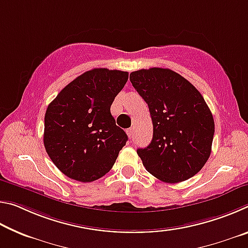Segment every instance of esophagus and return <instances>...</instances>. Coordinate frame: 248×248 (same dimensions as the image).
<instances>
[{
    "label": "esophagus",
    "mask_w": 248,
    "mask_h": 248,
    "mask_svg": "<svg viewBox=\"0 0 248 248\" xmlns=\"http://www.w3.org/2000/svg\"><path fill=\"white\" fill-rule=\"evenodd\" d=\"M127 134H128V137L130 138V139H131L132 136H133V129H131V128L128 129L127 130Z\"/></svg>",
    "instance_id": "esophagus-1"
}]
</instances>
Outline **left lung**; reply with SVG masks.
Here are the masks:
<instances>
[{
    "instance_id": "left-lung-1",
    "label": "left lung",
    "mask_w": 248,
    "mask_h": 248,
    "mask_svg": "<svg viewBox=\"0 0 248 248\" xmlns=\"http://www.w3.org/2000/svg\"><path fill=\"white\" fill-rule=\"evenodd\" d=\"M134 89L148 104L153 138L137 153L150 174L164 183L195 176L211 153L215 120L200 92L170 69L130 73Z\"/></svg>"
}]
</instances>
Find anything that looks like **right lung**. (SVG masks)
<instances>
[{
    "label": "right lung",
    "mask_w": 248,
    "mask_h": 248,
    "mask_svg": "<svg viewBox=\"0 0 248 248\" xmlns=\"http://www.w3.org/2000/svg\"><path fill=\"white\" fill-rule=\"evenodd\" d=\"M128 75L119 70H90L69 83L49 104L44 144L65 176L91 183L114 166L128 136L116 124L110 106Z\"/></svg>",
    "instance_id": "add662e5"
}]
</instances>
